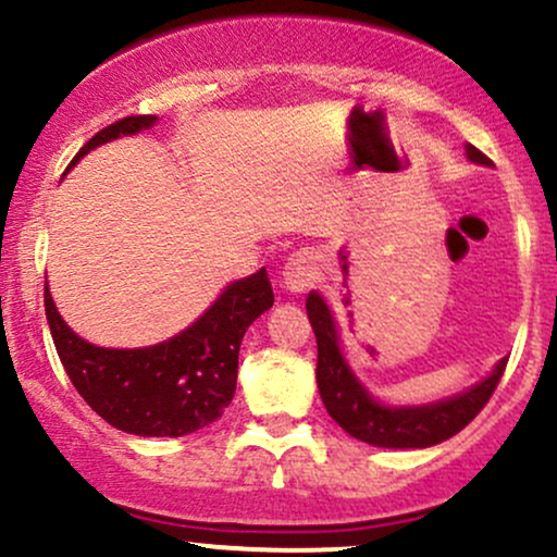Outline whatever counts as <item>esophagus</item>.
I'll list each match as a JSON object with an SVG mask.
<instances>
[{"label":"esophagus","mask_w":557,"mask_h":557,"mask_svg":"<svg viewBox=\"0 0 557 557\" xmlns=\"http://www.w3.org/2000/svg\"><path fill=\"white\" fill-rule=\"evenodd\" d=\"M319 277V261L311 251H296L283 267V283L290 293H300L311 287Z\"/></svg>","instance_id":"1"}]
</instances>
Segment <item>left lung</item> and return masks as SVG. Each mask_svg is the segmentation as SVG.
Listing matches in <instances>:
<instances>
[{"label": "left lung", "instance_id": "left-lung-1", "mask_svg": "<svg viewBox=\"0 0 557 557\" xmlns=\"http://www.w3.org/2000/svg\"><path fill=\"white\" fill-rule=\"evenodd\" d=\"M466 154L471 162L492 164V159L471 144L466 146ZM306 314L317 335V385L324 408L345 432L376 447H430L458 434L487 406L508 363L503 359L487 380L456 398L419 408H387L376 403L348 369L337 343L335 319L317 293L306 298Z\"/></svg>", "mask_w": 557, "mask_h": 557}]
</instances>
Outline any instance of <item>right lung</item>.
Segmentation results:
<instances>
[{"instance_id": "1", "label": "right lung", "mask_w": 557, "mask_h": 557, "mask_svg": "<svg viewBox=\"0 0 557 557\" xmlns=\"http://www.w3.org/2000/svg\"><path fill=\"white\" fill-rule=\"evenodd\" d=\"M154 123V114H131L101 127L73 164L99 144ZM272 304L270 277L261 267L230 285L207 314L172 341L120 350L75 335L57 311L49 287L44 290L49 330L70 382L101 419L138 437H183L220 419L235 395L243 335Z\"/></svg>"}]
</instances>
